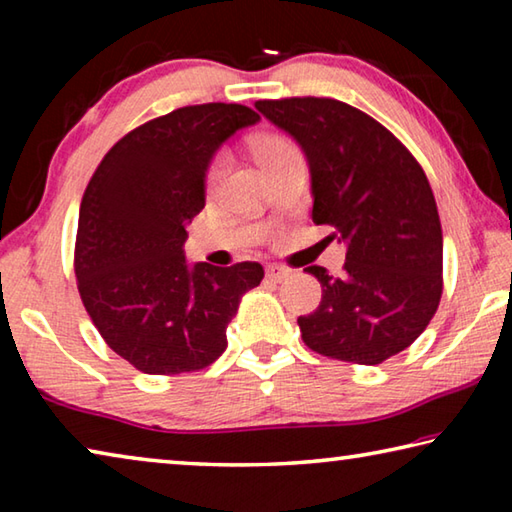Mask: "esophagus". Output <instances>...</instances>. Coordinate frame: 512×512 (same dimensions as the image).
<instances>
[{
    "instance_id": "1",
    "label": "esophagus",
    "mask_w": 512,
    "mask_h": 512,
    "mask_svg": "<svg viewBox=\"0 0 512 512\" xmlns=\"http://www.w3.org/2000/svg\"><path fill=\"white\" fill-rule=\"evenodd\" d=\"M266 275H268V280L282 282V280H287V277L291 275V268L282 266V264H268L266 266Z\"/></svg>"
}]
</instances>
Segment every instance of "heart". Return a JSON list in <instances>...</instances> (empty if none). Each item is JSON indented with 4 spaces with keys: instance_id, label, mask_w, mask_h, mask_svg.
<instances>
[{
    "instance_id": "heart-1",
    "label": "heart",
    "mask_w": 512,
    "mask_h": 512,
    "mask_svg": "<svg viewBox=\"0 0 512 512\" xmlns=\"http://www.w3.org/2000/svg\"><path fill=\"white\" fill-rule=\"evenodd\" d=\"M293 149H296V146H293L289 140H284V137H264V140L257 142V160H259V164H266L268 160L280 158V155L289 153ZM225 160H228L225 158V153H219L214 158L212 167H210V183L212 185L221 178V173L225 169Z\"/></svg>"
}]
</instances>
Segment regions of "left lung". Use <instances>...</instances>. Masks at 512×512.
Wrapping results in <instances>:
<instances>
[{
    "mask_svg": "<svg viewBox=\"0 0 512 512\" xmlns=\"http://www.w3.org/2000/svg\"><path fill=\"white\" fill-rule=\"evenodd\" d=\"M309 162L316 225L348 244L343 275L309 266L323 298L300 316L323 357L377 366L418 339L443 293V230L418 160L366 112L336 99L257 101Z\"/></svg>",
    "mask_w": 512,
    "mask_h": 512,
    "instance_id": "8db88e82",
    "label": "left lung"
}]
</instances>
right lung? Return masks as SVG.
Instances as JSON below:
<instances>
[{"instance_id":"add662e5","label":"right lung","mask_w":512,"mask_h":512,"mask_svg":"<svg viewBox=\"0 0 512 512\" xmlns=\"http://www.w3.org/2000/svg\"><path fill=\"white\" fill-rule=\"evenodd\" d=\"M257 121L239 103L178 108L121 137L85 187L74 250L81 300L103 341L146 375L219 359L241 296L262 282V264H189L183 250L214 153Z\"/></svg>"}]
</instances>
